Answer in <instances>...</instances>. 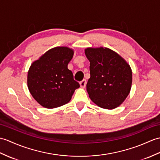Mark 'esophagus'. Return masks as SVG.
<instances>
[{
    "instance_id": "34e87169",
    "label": "esophagus",
    "mask_w": 160,
    "mask_h": 160,
    "mask_svg": "<svg viewBox=\"0 0 160 160\" xmlns=\"http://www.w3.org/2000/svg\"><path fill=\"white\" fill-rule=\"evenodd\" d=\"M86 84H87V81L86 80H82L80 82V87L82 88H84L85 87H86Z\"/></svg>"
}]
</instances>
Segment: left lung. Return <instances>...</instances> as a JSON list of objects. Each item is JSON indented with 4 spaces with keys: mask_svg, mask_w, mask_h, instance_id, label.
I'll return each mask as SVG.
<instances>
[{
    "mask_svg": "<svg viewBox=\"0 0 160 160\" xmlns=\"http://www.w3.org/2000/svg\"><path fill=\"white\" fill-rule=\"evenodd\" d=\"M85 54L90 61L91 77L87 84L89 98L105 109L120 106L131 89L130 67L121 56L107 48H88Z\"/></svg>",
    "mask_w": 160,
    "mask_h": 160,
    "instance_id": "left-lung-1",
    "label": "left lung"
}]
</instances>
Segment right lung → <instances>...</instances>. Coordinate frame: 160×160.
I'll use <instances>...</instances> for the list:
<instances>
[{
  "label": "right lung",
  "mask_w": 160,
  "mask_h": 160,
  "mask_svg": "<svg viewBox=\"0 0 160 160\" xmlns=\"http://www.w3.org/2000/svg\"><path fill=\"white\" fill-rule=\"evenodd\" d=\"M73 55V50L68 47H56L31 65L28 72V88L40 105L47 108L64 105L80 87L68 68Z\"/></svg>",
  "instance_id": "1"
}]
</instances>
